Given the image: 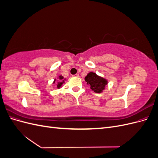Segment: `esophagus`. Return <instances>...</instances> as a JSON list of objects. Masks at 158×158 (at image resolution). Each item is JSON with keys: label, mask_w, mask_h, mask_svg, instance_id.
<instances>
[{"label": "esophagus", "mask_w": 158, "mask_h": 158, "mask_svg": "<svg viewBox=\"0 0 158 158\" xmlns=\"http://www.w3.org/2000/svg\"><path fill=\"white\" fill-rule=\"evenodd\" d=\"M74 76H75V77H79L80 75H79L78 74H76L74 75Z\"/></svg>", "instance_id": "esophagus-1"}]
</instances>
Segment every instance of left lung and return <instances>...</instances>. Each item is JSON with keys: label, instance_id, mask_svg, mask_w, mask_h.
I'll list each match as a JSON object with an SVG mask.
<instances>
[{"label": "left lung", "instance_id": "obj_1", "mask_svg": "<svg viewBox=\"0 0 158 158\" xmlns=\"http://www.w3.org/2000/svg\"><path fill=\"white\" fill-rule=\"evenodd\" d=\"M84 80L87 82V84L90 86V89L98 94L102 93L108 84L107 79L93 72H90L85 76Z\"/></svg>", "mask_w": 158, "mask_h": 158}]
</instances>
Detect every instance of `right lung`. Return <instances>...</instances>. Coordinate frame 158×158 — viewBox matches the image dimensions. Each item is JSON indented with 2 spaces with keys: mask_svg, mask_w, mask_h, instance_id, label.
<instances>
[{
  "mask_svg": "<svg viewBox=\"0 0 158 158\" xmlns=\"http://www.w3.org/2000/svg\"><path fill=\"white\" fill-rule=\"evenodd\" d=\"M58 79H55L53 82H52V84H55V82H57V84H56V88L58 89H60L62 88V85H63V84L65 83V81L66 80V78H64V77L62 75H60L58 76V78H57Z\"/></svg>",
  "mask_w": 158,
  "mask_h": 158,
  "instance_id": "right-lung-1",
  "label": "right lung"
}]
</instances>
